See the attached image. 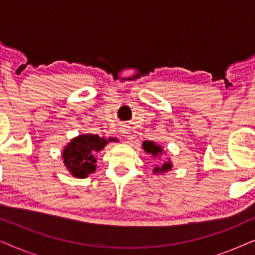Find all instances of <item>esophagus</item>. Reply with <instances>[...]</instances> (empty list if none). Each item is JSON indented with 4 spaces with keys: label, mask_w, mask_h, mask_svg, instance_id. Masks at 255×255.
I'll list each match as a JSON object with an SVG mask.
<instances>
[{
    "label": "esophagus",
    "mask_w": 255,
    "mask_h": 255,
    "mask_svg": "<svg viewBox=\"0 0 255 255\" xmlns=\"http://www.w3.org/2000/svg\"><path fill=\"white\" fill-rule=\"evenodd\" d=\"M120 131H121V133H122V134H124V135L128 133V132H127L128 130H127V128H121V130H120Z\"/></svg>",
    "instance_id": "obj_1"
}]
</instances>
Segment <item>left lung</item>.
Here are the masks:
<instances>
[{
  "mask_svg": "<svg viewBox=\"0 0 255 255\" xmlns=\"http://www.w3.org/2000/svg\"><path fill=\"white\" fill-rule=\"evenodd\" d=\"M142 148L145 149L146 153H148V154H152L153 156H160L162 153V147H160L159 145H156L154 141H144L142 142ZM172 169V163L168 160V161L163 162L161 166H156L154 169H153V172L154 173H163V172H167V170H170Z\"/></svg>",
  "mask_w": 255,
  "mask_h": 255,
  "instance_id": "left-lung-1",
  "label": "left lung"
}]
</instances>
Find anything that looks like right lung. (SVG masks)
Instances as JSON below:
<instances>
[{
    "mask_svg": "<svg viewBox=\"0 0 255 255\" xmlns=\"http://www.w3.org/2000/svg\"><path fill=\"white\" fill-rule=\"evenodd\" d=\"M115 138L106 139L97 134H80L72 139V141L62 151V159L65 166L73 176L85 179L95 172V154L102 151L108 141Z\"/></svg>",
    "mask_w": 255,
    "mask_h": 255,
    "instance_id": "obj_1",
    "label": "right lung"
}]
</instances>
